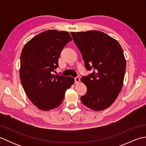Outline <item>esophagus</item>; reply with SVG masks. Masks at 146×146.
<instances>
[{"instance_id": "34e87169", "label": "esophagus", "mask_w": 146, "mask_h": 146, "mask_svg": "<svg viewBox=\"0 0 146 146\" xmlns=\"http://www.w3.org/2000/svg\"><path fill=\"white\" fill-rule=\"evenodd\" d=\"M80 81V79L79 77H76V78H75V83H79Z\"/></svg>"}]
</instances>
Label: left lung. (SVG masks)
Returning <instances> with one entry per match:
<instances>
[{
  "label": "left lung",
  "instance_id": "1",
  "mask_svg": "<svg viewBox=\"0 0 146 146\" xmlns=\"http://www.w3.org/2000/svg\"><path fill=\"white\" fill-rule=\"evenodd\" d=\"M85 66L93 72L81 81L87 88L81 101L95 111L104 110L116 100L122 90L126 61L117 40L98 31L71 33Z\"/></svg>",
  "mask_w": 146,
  "mask_h": 146
}]
</instances>
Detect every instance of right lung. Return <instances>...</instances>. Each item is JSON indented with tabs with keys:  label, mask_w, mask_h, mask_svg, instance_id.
Segmentation results:
<instances>
[{
	"label": "right lung",
	"mask_w": 146,
	"mask_h": 146,
	"mask_svg": "<svg viewBox=\"0 0 146 146\" xmlns=\"http://www.w3.org/2000/svg\"><path fill=\"white\" fill-rule=\"evenodd\" d=\"M72 40L66 31L48 30L34 37L21 54L20 78L29 100L39 109L49 110L63 102L75 80L52 74L59 66L61 51Z\"/></svg>",
	"instance_id": "1"
}]
</instances>
